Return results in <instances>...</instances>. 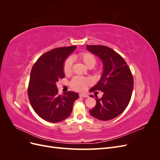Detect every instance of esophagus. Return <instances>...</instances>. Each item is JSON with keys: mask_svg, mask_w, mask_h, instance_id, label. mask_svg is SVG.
Segmentation results:
<instances>
[{"mask_svg": "<svg viewBox=\"0 0 160 160\" xmlns=\"http://www.w3.org/2000/svg\"><path fill=\"white\" fill-rule=\"evenodd\" d=\"M79 97H82V98H88V97H89V96H88V95H87V94L81 93V94H79Z\"/></svg>", "mask_w": 160, "mask_h": 160, "instance_id": "obj_1", "label": "esophagus"}]
</instances>
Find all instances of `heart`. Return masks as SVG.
<instances>
[{
	"label": "heart",
	"mask_w": 160,
	"mask_h": 160,
	"mask_svg": "<svg viewBox=\"0 0 160 160\" xmlns=\"http://www.w3.org/2000/svg\"><path fill=\"white\" fill-rule=\"evenodd\" d=\"M76 59L80 60L89 69L93 68L97 63V59L93 54L88 52H82L77 54ZM72 71V61L71 59H67L63 64V72L65 75H69ZM91 84V81L89 78L77 76L72 78L70 82L71 88L77 91H84Z\"/></svg>",
	"instance_id": "heart-1"
}]
</instances>
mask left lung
Here are the masks:
<instances>
[{
	"instance_id": "1",
	"label": "left lung",
	"mask_w": 160,
	"mask_h": 160,
	"mask_svg": "<svg viewBox=\"0 0 160 160\" xmlns=\"http://www.w3.org/2000/svg\"><path fill=\"white\" fill-rule=\"evenodd\" d=\"M87 48L99 57L104 65L100 81L90 89L101 91L103 95L101 99L95 95L96 105L89 110L90 114L99 120L112 119L128 107L133 88V75L123 58L111 48L103 45H87Z\"/></svg>"
}]
</instances>
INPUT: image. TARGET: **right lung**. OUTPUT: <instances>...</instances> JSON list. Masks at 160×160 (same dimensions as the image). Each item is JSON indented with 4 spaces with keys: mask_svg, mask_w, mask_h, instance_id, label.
I'll use <instances>...</instances> for the list:
<instances>
[{
    "mask_svg": "<svg viewBox=\"0 0 160 160\" xmlns=\"http://www.w3.org/2000/svg\"><path fill=\"white\" fill-rule=\"evenodd\" d=\"M76 46L59 47L41 55L33 65L28 87V95L35 113L42 119L57 123L71 115L75 101L79 94L67 91L58 94L56 85L65 77L63 62Z\"/></svg>",
    "mask_w": 160,
    "mask_h": 160,
    "instance_id": "obj_1",
    "label": "right lung"
}]
</instances>
